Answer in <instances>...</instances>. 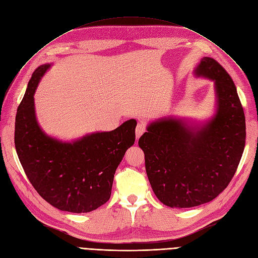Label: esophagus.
Returning a JSON list of instances; mask_svg holds the SVG:
<instances>
[{"label": "esophagus", "mask_w": 258, "mask_h": 258, "mask_svg": "<svg viewBox=\"0 0 258 258\" xmlns=\"http://www.w3.org/2000/svg\"><path fill=\"white\" fill-rule=\"evenodd\" d=\"M146 131V122L140 120L137 125V129H136V136L137 139H139L143 133Z\"/></svg>", "instance_id": "obj_1"}]
</instances>
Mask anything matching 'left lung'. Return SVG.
<instances>
[{
  "instance_id": "8db88e82",
  "label": "left lung",
  "mask_w": 258,
  "mask_h": 258,
  "mask_svg": "<svg viewBox=\"0 0 258 258\" xmlns=\"http://www.w3.org/2000/svg\"><path fill=\"white\" fill-rule=\"evenodd\" d=\"M195 75L215 81V116L203 127L172 117L158 119L139 140L150 185L172 208L216 199L234 177L245 145L244 112L232 78L211 57L202 58Z\"/></svg>"
}]
</instances>
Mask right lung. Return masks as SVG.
Masks as SVG:
<instances>
[{
	"instance_id": "add662e5",
	"label": "right lung",
	"mask_w": 258,
	"mask_h": 258,
	"mask_svg": "<svg viewBox=\"0 0 258 258\" xmlns=\"http://www.w3.org/2000/svg\"><path fill=\"white\" fill-rule=\"evenodd\" d=\"M49 67L46 64L35 70L18 106L17 155L44 201L63 211L90 212L109 201L115 171L135 144L137 120L129 119L115 130L92 133L73 143L48 137L36 120L34 93Z\"/></svg>"
}]
</instances>
